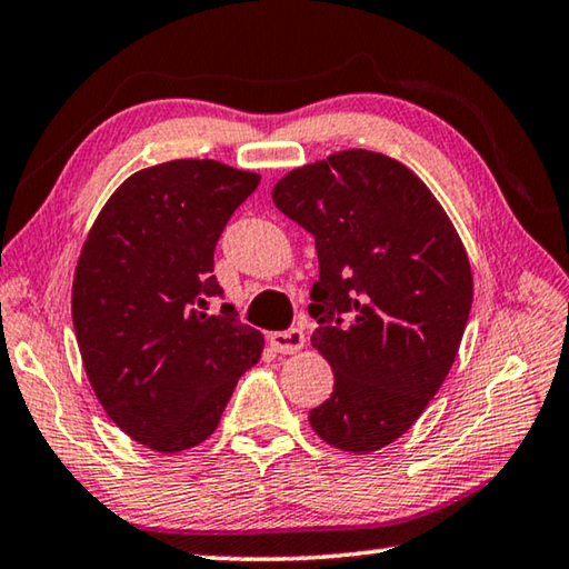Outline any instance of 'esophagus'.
Returning <instances> with one entry per match:
<instances>
[{"label":"esophagus","mask_w":569,"mask_h":569,"mask_svg":"<svg viewBox=\"0 0 569 569\" xmlns=\"http://www.w3.org/2000/svg\"><path fill=\"white\" fill-rule=\"evenodd\" d=\"M303 343H306V336L301 329H288V331L271 333V346L278 353H296L303 349Z\"/></svg>","instance_id":"esophagus-1"}]
</instances>
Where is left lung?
Returning a JSON list of instances; mask_svg holds the SVG:
<instances>
[{"instance_id": "8db88e82", "label": "left lung", "mask_w": 569, "mask_h": 569, "mask_svg": "<svg viewBox=\"0 0 569 569\" xmlns=\"http://www.w3.org/2000/svg\"><path fill=\"white\" fill-rule=\"evenodd\" d=\"M271 196L319 253L311 346L333 391L308 421L326 445L371 455L411 429L457 359L475 296L467 250L421 178L381 152H333Z\"/></svg>"}]
</instances>
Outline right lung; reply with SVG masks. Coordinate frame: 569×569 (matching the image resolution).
I'll use <instances>...</instances> for the list:
<instances>
[{
	"label": "right lung",
	"instance_id": "add662e5",
	"mask_svg": "<svg viewBox=\"0 0 569 569\" xmlns=\"http://www.w3.org/2000/svg\"><path fill=\"white\" fill-rule=\"evenodd\" d=\"M261 176L218 160H170L112 192L72 283L84 371L108 417L148 449L176 455L218 429L238 379L258 363L263 333L223 296L213 253Z\"/></svg>",
	"mask_w": 569,
	"mask_h": 569
}]
</instances>
